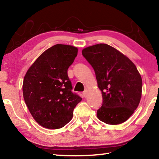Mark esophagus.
Segmentation results:
<instances>
[{
	"mask_svg": "<svg viewBox=\"0 0 159 159\" xmlns=\"http://www.w3.org/2000/svg\"><path fill=\"white\" fill-rule=\"evenodd\" d=\"M87 95H88V91L87 90H85L84 92L83 93V96L84 97V98H86V97H87Z\"/></svg>",
	"mask_w": 159,
	"mask_h": 159,
	"instance_id": "esophagus-1",
	"label": "esophagus"
}]
</instances>
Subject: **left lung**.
Here are the masks:
<instances>
[{
    "mask_svg": "<svg viewBox=\"0 0 159 159\" xmlns=\"http://www.w3.org/2000/svg\"><path fill=\"white\" fill-rule=\"evenodd\" d=\"M82 55L95 71L102 91V107L97 116L109 125L127 120L139 105L142 80L133 61L119 51L104 43L82 50Z\"/></svg>",
    "mask_w": 159,
    "mask_h": 159,
    "instance_id": "obj_1",
    "label": "left lung"
}]
</instances>
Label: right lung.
Returning a JSON list of instances; mask_svg holds the SVG:
<instances>
[{
	"label": "right lung",
	"instance_id": "right-lung-1",
	"mask_svg": "<svg viewBox=\"0 0 159 159\" xmlns=\"http://www.w3.org/2000/svg\"><path fill=\"white\" fill-rule=\"evenodd\" d=\"M77 53V48L71 45H53L43 52L26 72L22 86L24 99L32 116L43 127H64L82 100L72 92L67 74Z\"/></svg>",
	"mask_w": 159,
	"mask_h": 159
}]
</instances>
